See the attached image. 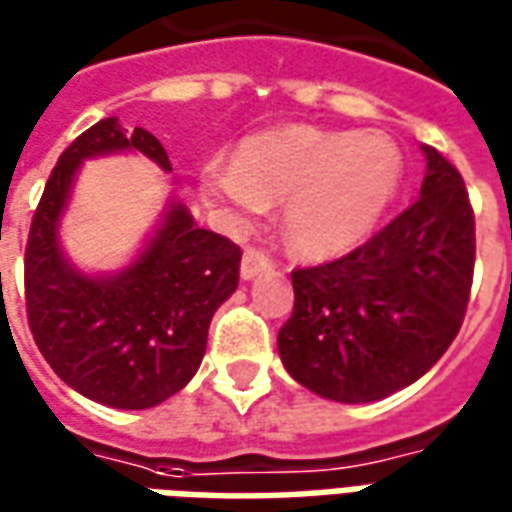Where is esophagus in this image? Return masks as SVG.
Instances as JSON below:
<instances>
[{
    "mask_svg": "<svg viewBox=\"0 0 512 512\" xmlns=\"http://www.w3.org/2000/svg\"><path fill=\"white\" fill-rule=\"evenodd\" d=\"M274 268V263H271V257L266 255V252H260V249H246L244 252V260H241V277L244 279H255L257 274H266V271H271Z\"/></svg>",
    "mask_w": 512,
    "mask_h": 512,
    "instance_id": "34e87169",
    "label": "esophagus"
}]
</instances>
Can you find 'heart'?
<instances>
[{
  "instance_id": "heart-1",
  "label": "heart",
  "mask_w": 512,
  "mask_h": 512,
  "mask_svg": "<svg viewBox=\"0 0 512 512\" xmlns=\"http://www.w3.org/2000/svg\"><path fill=\"white\" fill-rule=\"evenodd\" d=\"M403 172V153L386 134L285 126L241 142L235 164H208L200 191L238 224L285 202L288 244L304 257H337L373 235Z\"/></svg>"
}]
</instances>
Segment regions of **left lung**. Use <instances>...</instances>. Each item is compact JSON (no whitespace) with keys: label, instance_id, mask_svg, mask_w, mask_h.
<instances>
[{"label":"left lung","instance_id":"8db88e82","mask_svg":"<svg viewBox=\"0 0 512 512\" xmlns=\"http://www.w3.org/2000/svg\"><path fill=\"white\" fill-rule=\"evenodd\" d=\"M419 200L367 244L296 268L279 359L310 392L373 403L414 384L461 329L474 274V211L463 178L436 147Z\"/></svg>","mask_w":512,"mask_h":512}]
</instances>
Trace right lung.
Wrapping results in <instances>:
<instances>
[{
	"mask_svg": "<svg viewBox=\"0 0 512 512\" xmlns=\"http://www.w3.org/2000/svg\"><path fill=\"white\" fill-rule=\"evenodd\" d=\"M136 150L172 172L145 128L106 117L76 136L51 169L24 255L27 318L40 354L79 395L112 408H153L200 370L213 312L238 288L241 249L194 224L169 200L164 219L131 266L93 277L65 257L60 219L82 161Z\"/></svg>",
	"mask_w": 512,
	"mask_h": 512,
	"instance_id": "add662e5",
	"label": "right lung"
}]
</instances>
